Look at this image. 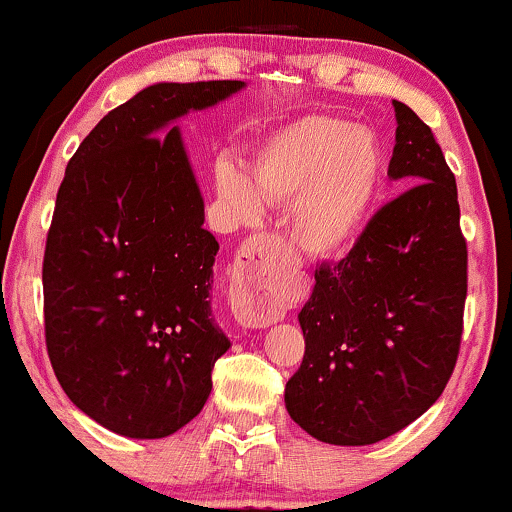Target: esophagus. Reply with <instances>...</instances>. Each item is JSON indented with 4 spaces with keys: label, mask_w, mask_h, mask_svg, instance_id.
I'll use <instances>...</instances> for the list:
<instances>
[{
    "label": "esophagus",
    "mask_w": 512,
    "mask_h": 512,
    "mask_svg": "<svg viewBox=\"0 0 512 512\" xmlns=\"http://www.w3.org/2000/svg\"><path fill=\"white\" fill-rule=\"evenodd\" d=\"M280 242L275 237L249 239L239 249L237 266L232 275V314L242 328H268L280 318V311L270 304L266 266L268 258L278 254Z\"/></svg>",
    "instance_id": "1"
}]
</instances>
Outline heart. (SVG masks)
Segmentation results:
<instances>
[{
    "label": "heart",
    "mask_w": 512,
    "mask_h": 512,
    "mask_svg": "<svg viewBox=\"0 0 512 512\" xmlns=\"http://www.w3.org/2000/svg\"><path fill=\"white\" fill-rule=\"evenodd\" d=\"M383 184V153L364 126L309 114L280 126L254 150L249 177L230 160L213 172L218 201L237 222L261 203L287 206V237L311 258H333L359 242Z\"/></svg>",
    "instance_id": "b5f03b06"
}]
</instances>
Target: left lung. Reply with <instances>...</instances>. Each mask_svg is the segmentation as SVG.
Wrapping results in <instances>:
<instances>
[{
    "instance_id": "obj_1",
    "label": "left lung",
    "mask_w": 512,
    "mask_h": 512,
    "mask_svg": "<svg viewBox=\"0 0 512 512\" xmlns=\"http://www.w3.org/2000/svg\"><path fill=\"white\" fill-rule=\"evenodd\" d=\"M395 107L393 182L410 189L371 218L352 251L321 263L299 311L306 352L285 407L330 446H371L441 398L462 338L467 244L455 177L434 134Z\"/></svg>"
}]
</instances>
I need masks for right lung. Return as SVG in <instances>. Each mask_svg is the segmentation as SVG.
Segmentation results:
<instances>
[{"instance_id": "1", "label": "right lung", "mask_w": 512, "mask_h": 512, "mask_svg": "<svg viewBox=\"0 0 512 512\" xmlns=\"http://www.w3.org/2000/svg\"><path fill=\"white\" fill-rule=\"evenodd\" d=\"M242 88L153 83L105 114L66 165L42 263L47 354L69 400L119 436L189 424L230 350L210 306L220 244L174 122Z\"/></svg>"}]
</instances>
